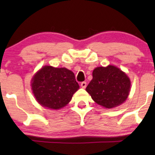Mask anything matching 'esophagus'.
Segmentation results:
<instances>
[{
	"label": "esophagus",
	"mask_w": 155,
	"mask_h": 155,
	"mask_svg": "<svg viewBox=\"0 0 155 155\" xmlns=\"http://www.w3.org/2000/svg\"><path fill=\"white\" fill-rule=\"evenodd\" d=\"M86 85H87V83L85 82H81V87H82V88H85V87H86Z\"/></svg>",
	"instance_id": "34e87169"
}]
</instances>
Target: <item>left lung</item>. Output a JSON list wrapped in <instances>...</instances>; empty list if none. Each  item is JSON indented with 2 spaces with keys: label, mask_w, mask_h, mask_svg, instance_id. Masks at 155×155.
<instances>
[{
  "label": "left lung",
  "mask_w": 155,
  "mask_h": 155,
  "mask_svg": "<svg viewBox=\"0 0 155 155\" xmlns=\"http://www.w3.org/2000/svg\"><path fill=\"white\" fill-rule=\"evenodd\" d=\"M92 76L86 91L95 103L112 109L126 101L130 90V81L119 68L112 65L98 67L93 70Z\"/></svg>",
  "instance_id": "1"
}]
</instances>
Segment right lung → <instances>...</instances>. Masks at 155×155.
I'll return each mask as SVG.
<instances>
[{
  "instance_id": "1",
  "label": "right lung",
  "mask_w": 155,
  "mask_h": 155,
  "mask_svg": "<svg viewBox=\"0 0 155 155\" xmlns=\"http://www.w3.org/2000/svg\"><path fill=\"white\" fill-rule=\"evenodd\" d=\"M31 87L40 105L48 109H59L69 104L79 85L71 70L44 66L32 78Z\"/></svg>"
}]
</instances>
